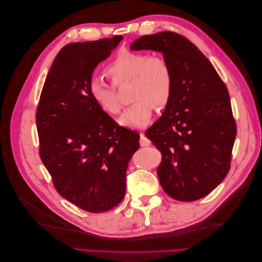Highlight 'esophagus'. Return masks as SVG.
<instances>
[{"label": "esophagus", "instance_id": "1", "mask_svg": "<svg viewBox=\"0 0 262 262\" xmlns=\"http://www.w3.org/2000/svg\"><path fill=\"white\" fill-rule=\"evenodd\" d=\"M140 144L141 146H148L150 144V141L146 138L144 133L140 134Z\"/></svg>", "mask_w": 262, "mask_h": 262}]
</instances>
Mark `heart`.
I'll return each instance as SVG.
<instances>
[{"label": "heart", "mask_w": 262, "mask_h": 262, "mask_svg": "<svg viewBox=\"0 0 262 262\" xmlns=\"http://www.w3.org/2000/svg\"><path fill=\"white\" fill-rule=\"evenodd\" d=\"M107 75L115 86L131 81V100L119 118L120 125L126 128H145L152 119L155 106L163 109L170 101L173 77L169 64L163 58L148 57L146 53L121 50L106 68ZM89 93L102 112L118 115L121 110L116 91L99 77H92Z\"/></svg>", "instance_id": "b5f03b06"}]
</instances>
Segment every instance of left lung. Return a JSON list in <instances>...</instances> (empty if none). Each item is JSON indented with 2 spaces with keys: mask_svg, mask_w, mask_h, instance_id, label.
Instances as JSON below:
<instances>
[{
  "mask_svg": "<svg viewBox=\"0 0 262 262\" xmlns=\"http://www.w3.org/2000/svg\"><path fill=\"white\" fill-rule=\"evenodd\" d=\"M130 48L162 52L171 69L170 101L145 134L163 155L157 175L164 191L178 201L199 200L231 167L237 130L226 86L208 58L179 34L142 36Z\"/></svg>",
  "mask_w": 262,
  "mask_h": 262,
  "instance_id": "1",
  "label": "left lung"
}]
</instances>
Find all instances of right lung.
<instances>
[{
  "mask_svg": "<svg viewBox=\"0 0 262 262\" xmlns=\"http://www.w3.org/2000/svg\"><path fill=\"white\" fill-rule=\"evenodd\" d=\"M122 36L69 43L42 87L36 123L39 155L57 191L76 207L100 213L120 203L140 134L119 125L95 104L89 83Z\"/></svg>",
  "mask_w": 262,
  "mask_h": 262,
  "instance_id": "1",
  "label": "right lung"
}]
</instances>
